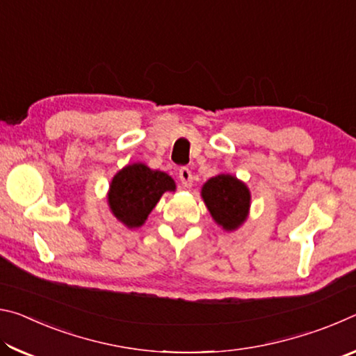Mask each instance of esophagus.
Masks as SVG:
<instances>
[{"mask_svg":"<svg viewBox=\"0 0 356 356\" xmlns=\"http://www.w3.org/2000/svg\"><path fill=\"white\" fill-rule=\"evenodd\" d=\"M179 180H180V185H182L184 188H191L193 174H191L188 168H180V170H179Z\"/></svg>","mask_w":356,"mask_h":356,"instance_id":"1","label":"esophagus"}]
</instances>
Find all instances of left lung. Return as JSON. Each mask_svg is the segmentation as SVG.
Masks as SVG:
<instances>
[{"label":"left lung","mask_w":356,"mask_h":356,"mask_svg":"<svg viewBox=\"0 0 356 356\" xmlns=\"http://www.w3.org/2000/svg\"><path fill=\"white\" fill-rule=\"evenodd\" d=\"M201 196L216 225L225 231H236L248 216L251 193L242 180L231 174L209 179L202 185Z\"/></svg>","instance_id":"obj_1"}]
</instances>
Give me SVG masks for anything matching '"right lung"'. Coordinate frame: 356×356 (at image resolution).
I'll return each mask as SVG.
<instances>
[{"label":"right lung","mask_w":356,"mask_h":356,"mask_svg":"<svg viewBox=\"0 0 356 356\" xmlns=\"http://www.w3.org/2000/svg\"><path fill=\"white\" fill-rule=\"evenodd\" d=\"M166 191H176V184L166 172L144 163L127 165L111 180L108 206L122 225L140 227Z\"/></svg>","instance_id":"1"}]
</instances>
